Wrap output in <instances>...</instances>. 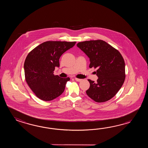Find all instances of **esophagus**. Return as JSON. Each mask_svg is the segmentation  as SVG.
<instances>
[{"label": "esophagus", "mask_w": 148, "mask_h": 148, "mask_svg": "<svg viewBox=\"0 0 148 148\" xmlns=\"http://www.w3.org/2000/svg\"><path fill=\"white\" fill-rule=\"evenodd\" d=\"M75 80H76L77 82H81L82 80V79H81L77 78H75Z\"/></svg>", "instance_id": "1"}]
</instances>
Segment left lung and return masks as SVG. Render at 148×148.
Here are the masks:
<instances>
[{
    "label": "left lung",
    "instance_id": "1",
    "mask_svg": "<svg viewBox=\"0 0 148 148\" xmlns=\"http://www.w3.org/2000/svg\"><path fill=\"white\" fill-rule=\"evenodd\" d=\"M77 45L89 58V68H97V82L88 79L90 87L86 94L97 103L109 101L116 94L125 79L123 57L116 49L101 40L81 42Z\"/></svg>",
    "mask_w": 148,
    "mask_h": 148
}]
</instances>
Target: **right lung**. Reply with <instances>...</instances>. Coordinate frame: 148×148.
<instances>
[{
	"label": "right lung",
	"mask_w": 148,
	"mask_h": 148,
	"mask_svg": "<svg viewBox=\"0 0 148 148\" xmlns=\"http://www.w3.org/2000/svg\"><path fill=\"white\" fill-rule=\"evenodd\" d=\"M76 42L47 41L28 54L24 68L26 82L34 94L41 100L50 101L63 92L70 78H61L53 74L60 66L59 59Z\"/></svg>",
	"instance_id": "obj_1"
}]
</instances>
